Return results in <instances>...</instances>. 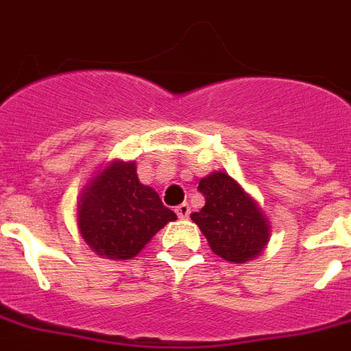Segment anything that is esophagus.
Listing matches in <instances>:
<instances>
[{"instance_id": "obj_1", "label": "esophagus", "mask_w": 351, "mask_h": 351, "mask_svg": "<svg viewBox=\"0 0 351 351\" xmlns=\"http://www.w3.org/2000/svg\"><path fill=\"white\" fill-rule=\"evenodd\" d=\"M175 213H176V215H178V218H182V220H185V218H189V215H191L189 204L176 205V207H175Z\"/></svg>"}]
</instances>
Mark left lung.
Listing matches in <instances>:
<instances>
[{
	"label": "left lung",
	"instance_id": "8db88e82",
	"mask_svg": "<svg viewBox=\"0 0 351 351\" xmlns=\"http://www.w3.org/2000/svg\"><path fill=\"white\" fill-rule=\"evenodd\" d=\"M198 191L205 205L191 218L213 252L234 263L256 258L269 241V225L254 200L227 173H213L200 180Z\"/></svg>",
	"mask_w": 351,
	"mask_h": 351
}]
</instances>
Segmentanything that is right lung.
<instances>
[{"mask_svg": "<svg viewBox=\"0 0 351 351\" xmlns=\"http://www.w3.org/2000/svg\"><path fill=\"white\" fill-rule=\"evenodd\" d=\"M176 215L155 191L138 182L135 164H113L84 191L79 229L97 254L113 259L136 256Z\"/></svg>", "mask_w": 351, "mask_h": 351, "instance_id": "right-lung-1", "label": "right lung"}]
</instances>
